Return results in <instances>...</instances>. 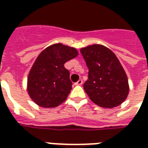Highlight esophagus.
I'll use <instances>...</instances> for the list:
<instances>
[{"label": "esophagus", "instance_id": "esophagus-1", "mask_svg": "<svg viewBox=\"0 0 148 148\" xmlns=\"http://www.w3.org/2000/svg\"><path fill=\"white\" fill-rule=\"evenodd\" d=\"M82 82H83V81L82 80V79H79V80L77 81V82H75V83H74V85H75V86H81V85L82 84Z\"/></svg>", "mask_w": 148, "mask_h": 148}]
</instances>
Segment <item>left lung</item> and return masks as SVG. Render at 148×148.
<instances>
[{
    "mask_svg": "<svg viewBox=\"0 0 148 148\" xmlns=\"http://www.w3.org/2000/svg\"><path fill=\"white\" fill-rule=\"evenodd\" d=\"M80 51L89 69L83 87L90 100L103 108L124 102L129 92L128 81L114 53L100 44L88 46Z\"/></svg>",
    "mask_w": 148,
    "mask_h": 148,
    "instance_id": "1",
    "label": "left lung"
}]
</instances>
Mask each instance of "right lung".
<instances>
[{
    "mask_svg": "<svg viewBox=\"0 0 148 148\" xmlns=\"http://www.w3.org/2000/svg\"><path fill=\"white\" fill-rule=\"evenodd\" d=\"M78 52L75 48L55 43L37 57L27 77V92L34 102L43 108H55L71 93L70 72L64 67Z\"/></svg>",
    "mask_w": 148,
    "mask_h": 148,
    "instance_id": "1",
    "label": "right lung"
}]
</instances>
